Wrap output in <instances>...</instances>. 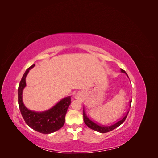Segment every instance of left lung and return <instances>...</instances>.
<instances>
[{"label":"left lung","instance_id":"obj_1","mask_svg":"<svg viewBox=\"0 0 158 158\" xmlns=\"http://www.w3.org/2000/svg\"><path fill=\"white\" fill-rule=\"evenodd\" d=\"M121 72L122 73H125L127 75V74L126 73V72L121 69ZM131 102L132 101L130 102V107H131ZM128 112H127V113L126 114V115L125 116V117H124L122 120H121L120 121L117 122V123L114 124V125H111V126H103V125H98V124L94 123L93 121H92L91 120H89V119L87 117L86 114H85V112L84 110L83 111V115H84V121L85 123V125H86L89 128H90L91 129H92V130H94L95 131H98L99 132H101V133H106V132H110L111 131L113 130H114V128H116L117 127H118V126H120L121 124L125 121V119L128 115Z\"/></svg>","mask_w":158,"mask_h":158}]
</instances>
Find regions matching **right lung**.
<instances>
[{
    "label": "right lung",
    "instance_id": "1",
    "mask_svg": "<svg viewBox=\"0 0 158 158\" xmlns=\"http://www.w3.org/2000/svg\"><path fill=\"white\" fill-rule=\"evenodd\" d=\"M35 64L28 68L23 74L18 89V105L22 115L27 125L37 132L50 134L59 130L65 121V115L70 104L71 98L62 99L55 106L47 111L37 113L27 109L22 102V91L26 86V77Z\"/></svg>",
    "mask_w": 158,
    "mask_h": 158
}]
</instances>
